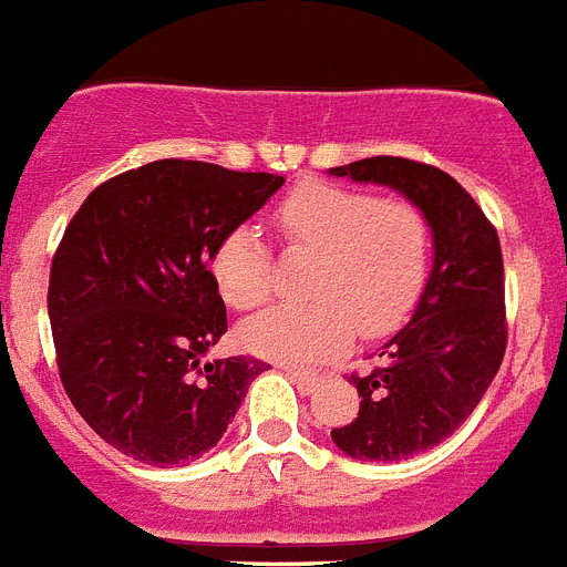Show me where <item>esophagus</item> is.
I'll list each match as a JSON object with an SVG mask.
<instances>
[{
    "label": "esophagus",
    "mask_w": 567,
    "mask_h": 567,
    "mask_svg": "<svg viewBox=\"0 0 567 567\" xmlns=\"http://www.w3.org/2000/svg\"><path fill=\"white\" fill-rule=\"evenodd\" d=\"M289 380H292L295 385H298L300 394H312L315 389L320 385V378L318 374H309V372H287Z\"/></svg>",
    "instance_id": "1"
}]
</instances>
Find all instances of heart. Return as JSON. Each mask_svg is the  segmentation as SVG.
Returning a JSON list of instances; mask_svg holds the SVG:
<instances>
[{"mask_svg": "<svg viewBox=\"0 0 567 567\" xmlns=\"http://www.w3.org/2000/svg\"><path fill=\"white\" fill-rule=\"evenodd\" d=\"M280 233L318 252L307 307H272L240 323V346L275 363H318L352 340L392 332L414 307L429 269L432 235L423 213L365 189L307 182L280 202ZM218 292L252 309L272 292V260L252 224L235 227L213 255Z\"/></svg>", "mask_w": 567, "mask_h": 567, "instance_id": "obj_1", "label": "heart"}]
</instances>
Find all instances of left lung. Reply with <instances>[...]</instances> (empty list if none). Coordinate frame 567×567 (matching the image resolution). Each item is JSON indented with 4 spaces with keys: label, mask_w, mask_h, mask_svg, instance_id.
<instances>
[{
    "label": "left lung",
    "mask_w": 567,
    "mask_h": 567,
    "mask_svg": "<svg viewBox=\"0 0 567 567\" xmlns=\"http://www.w3.org/2000/svg\"><path fill=\"white\" fill-rule=\"evenodd\" d=\"M329 175L394 189L432 233V269L412 320L380 349L378 369L352 374L360 412L332 429L349 457L400 463L460 429L499 372L508 334L499 238L477 202L429 164L378 155Z\"/></svg>",
    "instance_id": "1"
}]
</instances>
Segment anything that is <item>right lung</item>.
Segmentation results:
<instances>
[{
  "instance_id": "1",
  "label": "right lung",
  "mask_w": 567,
  "mask_h": 567,
  "mask_svg": "<svg viewBox=\"0 0 567 567\" xmlns=\"http://www.w3.org/2000/svg\"><path fill=\"white\" fill-rule=\"evenodd\" d=\"M284 175L164 158L87 195L53 255L59 374L104 443L147 465L198 460L267 363L207 360L227 332L213 255Z\"/></svg>"
}]
</instances>
